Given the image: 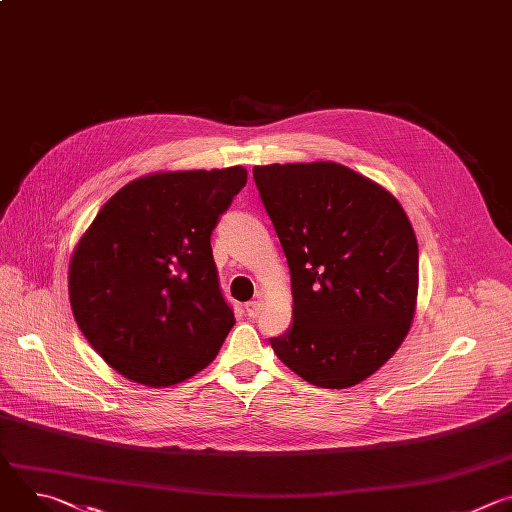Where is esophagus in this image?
I'll list each match as a JSON object with an SVG mask.
<instances>
[{
	"label": "esophagus",
	"mask_w": 512,
	"mask_h": 512,
	"mask_svg": "<svg viewBox=\"0 0 512 512\" xmlns=\"http://www.w3.org/2000/svg\"><path fill=\"white\" fill-rule=\"evenodd\" d=\"M261 310H263V304H261L259 300H255V302H249V304L245 306V312H247V316H249V318H257Z\"/></svg>",
	"instance_id": "34e87169"
}]
</instances>
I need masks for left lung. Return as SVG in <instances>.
<instances>
[{
  "mask_svg": "<svg viewBox=\"0 0 512 512\" xmlns=\"http://www.w3.org/2000/svg\"><path fill=\"white\" fill-rule=\"evenodd\" d=\"M261 202L285 253L294 324L269 338L279 360L324 389L352 387L409 332L419 251L397 198L334 162L255 166Z\"/></svg>",
  "mask_w": 512,
  "mask_h": 512,
  "instance_id": "1",
  "label": "left lung"
}]
</instances>
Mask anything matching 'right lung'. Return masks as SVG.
Instances as JSON below:
<instances>
[{"mask_svg":"<svg viewBox=\"0 0 512 512\" xmlns=\"http://www.w3.org/2000/svg\"><path fill=\"white\" fill-rule=\"evenodd\" d=\"M247 184L241 166L162 172L113 194L68 269L75 320L129 381L170 387L202 371L235 326L210 235Z\"/></svg>","mask_w":512,"mask_h":512,"instance_id":"1","label":"right lung"}]
</instances>
